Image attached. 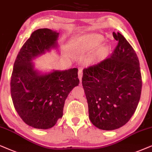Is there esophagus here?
<instances>
[{"mask_svg": "<svg viewBox=\"0 0 152 152\" xmlns=\"http://www.w3.org/2000/svg\"><path fill=\"white\" fill-rule=\"evenodd\" d=\"M82 76H83V71L81 69H80L78 70V78H79L80 81H81Z\"/></svg>", "mask_w": 152, "mask_h": 152, "instance_id": "obj_1", "label": "esophagus"}]
</instances>
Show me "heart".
<instances>
[{
	"instance_id": "heart-1",
	"label": "heart",
	"mask_w": 152,
	"mask_h": 152,
	"mask_svg": "<svg viewBox=\"0 0 152 152\" xmlns=\"http://www.w3.org/2000/svg\"><path fill=\"white\" fill-rule=\"evenodd\" d=\"M104 41V36L97 33H89L71 40L72 50L78 53H85L96 49L90 58V62H96L106 57L110 47L108 44L101 45Z\"/></svg>"
}]
</instances>
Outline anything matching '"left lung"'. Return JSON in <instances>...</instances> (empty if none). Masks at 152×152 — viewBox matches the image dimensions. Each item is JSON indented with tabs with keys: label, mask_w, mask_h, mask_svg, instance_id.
I'll list each match as a JSON object with an SVG mask.
<instances>
[{
	"label": "left lung",
	"mask_w": 152,
	"mask_h": 152,
	"mask_svg": "<svg viewBox=\"0 0 152 152\" xmlns=\"http://www.w3.org/2000/svg\"><path fill=\"white\" fill-rule=\"evenodd\" d=\"M110 57L83 71L82 84L89 117L98 129L112 131L129 122L140 98L142 78L138 58L120 32Z\"/></svg>",
	"instance_id": "1"
}]
</instances>
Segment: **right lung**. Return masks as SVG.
Listing matches in <instances>:
<instances>
[{
    "instance_id": "obj_1",
    "label": "right lung",
    "mask_w": 152,
    "mask_h": 152,
    "mask_svg": "<svg viewBox=\"0 0 152 152\" xmlns=\"http://www.w3.org/2000/svg\"><path fill=\"white\" fill-rule=\"evenodd\" d=\"M59 32L48 28L34 31L18 54L11 78L15 110L26 124L39 129L52 128L63 115L64 102L79 84L78 69L42 72L33 60L52 49L59 51Z\"/></svg>"
}]
</instances>
